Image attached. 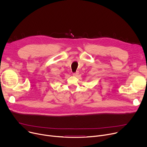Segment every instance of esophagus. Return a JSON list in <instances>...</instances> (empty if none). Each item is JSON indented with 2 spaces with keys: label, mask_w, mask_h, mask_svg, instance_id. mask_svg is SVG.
<instances>
[{
  "label": "esophagus",
  "mask_w": 147,
  "mask_h": 147,
  "mask_svg": "<svg viewBox=\"0 0 147 147\" xmlns=\"http://www.w3.org/2000/svg\"><path fill=\"white\" fill-rule=\"evenodd\" d=\"M78 74V71H77V72H76V73H73V76H77Z\"/></svg>",
  "instance_id": "obj_1"
}]
</instances>
